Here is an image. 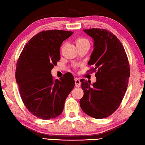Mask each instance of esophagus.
Instances as JSON below:
<instances>
[{
    "label": "esophagus",
    "instance_id": "34e87169",
    "mask_svg": "<svg viewBox=\"0 0 145 145\" xmlns=\"http://www.w3.org/2000/svg\"><path fill=\"white\" fill-rule=\"evenodd\" d=\"M75 86L76 87L78 88V87L80 86V81L78 78H77V77L75 78Z\"/></svg>",
    "mask_w": 145,
    "mask_h": 145
}]
</instances>
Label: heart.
Returning a JSON list of instances; mask_svg holds the SVG:
<instances>
[{
    "label": "heart",
    "instance_id": "b5f03b06",
    "mask_svg": "<svg viewBox=\"0 0 145 145\" xmlns=\"http://www.w3.org/2000/svg\"><path fill=\"white\" fill-rule=\"evenodd\" d=\"M75 43H76V45H77V46H78L84 45V44H86V43H89V41H88L87 39H86L84 38L80 37V38H78L76 39Z\"/></svg>",
    "mask_w": 145,
    "mask_h": 145
}]
</instances>
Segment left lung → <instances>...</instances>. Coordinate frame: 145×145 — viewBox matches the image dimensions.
Masks as SVG:
<instances>
[{"label":"left lung","mask_w":145,"mask_h":145,"mask_svg":"<svg viewBox=\"0 0 145 145\" xmlns=\"http://www.w3.org/2000/svg\"><path fill=\"white\" fill-rule=\"evenodd\" d=\"M94 40V50L88 65L96 72V82L81 79L84 95L80 100L83 111L94 118L111 115L121 104L128 86L130 66L123 46L114 34L106 29H84Z\"/></svg>","instance_id":"left-lung-1"}]
</instances>
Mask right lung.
<instances>
[{"label":"right lung","instance_id":"right-lung-1","mask_svg":"<svg viewBox=\"0 0 145 145\" xmlns=\"http://www.w3.org/2000/svg\"><path fill=\"white\" fill-rule=\"evenodd\" d=\"M73 32L43 31L24 46L16 63L15 78L21 99L29 111L42 120L58 116L75 86L71 73L54 79L51 70L60 60L59 48Z\"/></svg>","mask_w":145,"mask_h":145}]
</instances>
